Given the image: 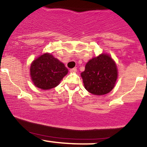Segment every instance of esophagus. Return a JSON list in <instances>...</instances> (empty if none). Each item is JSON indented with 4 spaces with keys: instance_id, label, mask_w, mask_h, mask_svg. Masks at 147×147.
Here are the masks:
<instances>
[{
    "instance_id": "1",
    "label": "esophagus",
    "mask_w": 147,
    "mask_h": 147,
    "mask_svg": "<svg viewBox=\"0 0 147 147\" xmlns=\"http://www.w3.org/2000/svg\"><path fill=\"white\" fill-rule=\"evenodd\" d=\"M70 71L71 72V73H75V72L77 71V69H76V68L71 69H70Z\"/></svg>"
}]
</instances>
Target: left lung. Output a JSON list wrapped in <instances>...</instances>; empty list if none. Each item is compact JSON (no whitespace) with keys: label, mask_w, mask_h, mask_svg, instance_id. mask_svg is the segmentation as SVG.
<instances>
[{"label":"left lung","mask_w":147,"mask_h":147,"mask_svg":"<svg viewBox=\"0 0 147 147\" xmlns=\"http://www.w3.org/2000/svg\"><path fill=\"white\" fill-rule=\"evenodd\" d=\"M81 77L90 93L106 94L114 88L117 78V66L109 55L100 54L87 62Z\"/></svg>","instance_id":"left-lung-1"}]
</instances>
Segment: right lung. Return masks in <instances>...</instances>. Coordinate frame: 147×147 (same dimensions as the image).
<instances>
[{
	"label": "right lung",
	"instance_id": "add662e5",
	"mask_svg": "<svg viewBox=\"0 0 147 147\" xmlns=\"http://www.w3.org/2000/svg\"><path fill=\"white\" fill-rule=\"evenodd\" d=\"M67 73L68 69L65 65L49 53L34 60L30 67L32 82L42 90H50L57 86Z\"/></svg>",
	"mask_w": 147,
	"mask_h": 147
}]
</instances>
